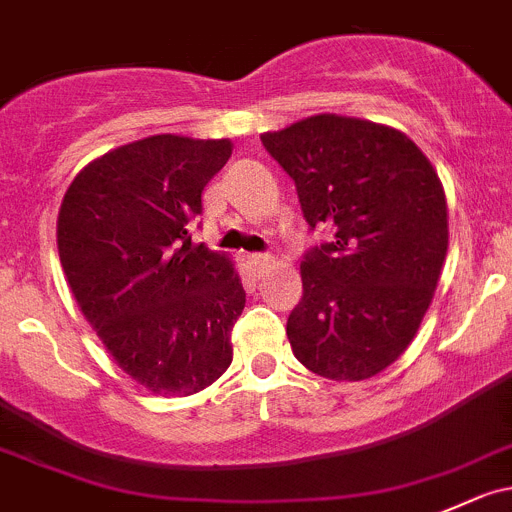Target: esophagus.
<instances>
[{"label":"esophagus","instance_id":"1","mask_svg":"<svg viewBox=\"0 0 512 512\" xmlns=\"http://www.w3.org/2000/svg\"><path fill=\"white\" fill-rule=\"evenodd\" d=\"M250 262L257 272H265L267 267L272 265V257L270 255H250Z\"/></svg>","mask_w":512,"mask_h":512}]
</instances>
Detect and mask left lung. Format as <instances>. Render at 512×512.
I'll list each match as a JSON object with an SVG mask.
<instances>
[{
  "label": "left lung",
  "mask_w": 512,
  "mask_h": 512,
  "mask_svg": "<svg viewBox=\"0 0 512 512\" xmlns=\"http://www.w3.org/2000/svg\"><path fill=\"white\" fill-rule=\"evenodd\" d=\"M295 180L307 225L335 237L300 265L287 317L297 360L327 380H367L413 342L448 255L443 182L405 132L315 114L260 137Z\"/></svg>",
  "instance_id": "8db88e82"
}]
</instances>
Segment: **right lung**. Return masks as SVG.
Instances as JSON below:
<instances>
[{
  "instance_id": "add662e5",
  "label": "right lung",
  "mask_w": 512,
  "mask_h": 512,
  "mask_svg": "<svg viewBox=\"0 0 512 512\" xmlns=\"http://www.w3.org/2000/svg\"><path fill=\"white\" fill-rule=\"evenodd\" d=\"M230 140L155 135L89 162L64 192L57 247L102 345L155 395L205 390L232 362L245 290L227 255L192 245Z\"/></svg>"
}]
</instances>
